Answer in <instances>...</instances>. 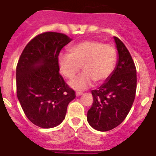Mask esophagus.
I'll return each mask as SVG.
<instances>
[{
    "mask_svg": "<svg viewBox=\"0 0 156 156\" xmlns=\"http://www.w3.org/2000/svg\"><path fill=\"white\" fill-rule=\"evenodd\" d=\"M82 94H83V93H82L81 91H76V97H79V96L82 95Z\"/></svg>",
    "mask_w": 156,
    "mask_h": 156,
    "instance_id": "esophagus-1",
    "label": "esophagus"
}]
</instances>
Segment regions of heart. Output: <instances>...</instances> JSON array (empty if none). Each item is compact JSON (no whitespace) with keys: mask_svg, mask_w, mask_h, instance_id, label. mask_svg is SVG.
I'll list each match as a JSON object with an SVG mask.
<instances>
[{"mask_svg":"<svg viewBox=\"0 0 156 156\" xmlns=\"http://www.w3.org/2000/svg\"><path fill=\"white\" fill-rule=\"evenodd\" d=\"M117 54L110 43L97 41H85L70 49V54L58 57L61 72L65 77L72 79L83 69L84 73L70 82V86L76 90H85L93 82L102 83L107 80L115 68Z\"/></svg>","mask_w":156,"mask_h":156,"instance_id":"obj_1","label":"heart"}]
</instances>
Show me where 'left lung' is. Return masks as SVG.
Returning <instances> with one entry per match:
<instances>
[{
	"label": "left lung",
	"mask_w": 156,
	"mask_h": 156,
	"mask_svg": "<svg viewBox=\"0 0 156 156\" xmlns=\"http://www.w3.org/2000/svg\"><path fill=\"white\" fill-rule=\"evenodd\" d=\"M119 52L115 70L98 89L91 91L93 103L87 120L94 129L112 130L121 124L131 108L137 89V70L129 51L118 37H114Z\"/></svg>",
	"instance_id": "1"
}]
</instances>
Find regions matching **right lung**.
Returning a JSON list of instances; mask_svg holds the SVG:
<instances>
[{
	"label": "right lung",
	"instance_id": "obj_1",
	"mask_svg": "<svg viewBox=\"0 0 156 156\" xmlns=\"http://www.w3.org/2000/svg\"><path fill=\"white\" fill-rule=\"evenodd\" d=\"M70 41L65 34L44 32L30 40L19 57L17 98L27 118L41 128L62 123L67 105L76 97L59 73V53Z\"/></svg>",
	"mask_w": 156,
	"mask_h": 156
}]
</instances>
